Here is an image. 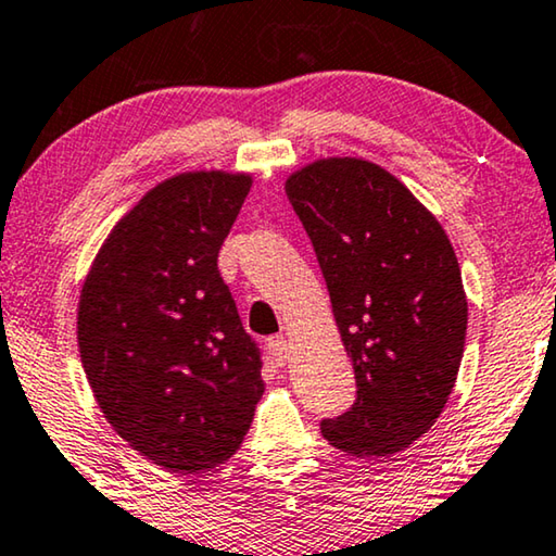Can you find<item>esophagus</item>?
I'll list each match as a JSON object with an SVG mask.
<instances>
[{
    "mask_svg": "<svg viewBox=\"0 0 556 556\" xmlns=\"http://www.w3.org/2000/svg\"><path fill=\"white\" fill-rule=\"evenodd\" d=\"M269 353L277 357L279 365H287L289 359H292V342H289L287 338H271L269 340Z\"/></svg>",
    "mask_w": 556,
    "mask_h": 556,
    "instance_id": "34e87169",
    "label": "esophagus"
}]
</instances>
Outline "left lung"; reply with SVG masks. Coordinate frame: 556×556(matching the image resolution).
I'll use <instances>...</instances> for the list:
<instances>
[{"label":"left lung","instance_id":"1","mask_svg":"<svg viewBox=\"0 0 556 556\" xmlns=\"http://www.w3.org/2000/svg\"><path fill=\"white\" fill-rule=\"evenodd\" d=\"M285 191L357 382L353 408L319 428L353 456H393L431 431L456 386L468 323L456 252L431 211L372 161H312Z\"/></svg>","mask_w":556,"mask_h":556}]
</instances>
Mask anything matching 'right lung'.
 <instances>
[{"label":"right lung","instance_id":"1","mask_svg":"<svg viewBox=\"0 0 556 556\" xmlns=\"http://www.w3.org/2000/svg\"><path fill=\"white\" fill-rule=\"evenodd\" d=\"M252 176H170L113 226L83 281L77 348L108 424L170 473L229 460L264 393L262 357L218 271Z\"/></svg>","mask_w":556,"mask_h":556}]
</instances>
